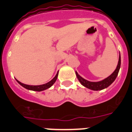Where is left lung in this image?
Masks as SVG:
<instances>
[{
  "label": "left lung",
  "mask_w": 132,
  "mask_h": 132,
  "mask_svg": "<svg viewBox=\"0 0 132 132\" xmlns=\"http://www.w3.org/2000/svg\"><path fill=\"white\" fill-rule=\"evenodd\" d=\"M120 64H121V59H120V55L117 67L116 68V70L113 71V73L111 75H109L108 77H106V78H105L102 81H100V82H89L88 80H86V79L81 77L76 71H75V74H76V76H77L79 82L86 88L93 90H102V89L107 88L109 86H110L111 84L115 81L116 78L118 76V74L119 72Z\"/></svg>",
  "instance_id": "obj_1"
}]
</instances>
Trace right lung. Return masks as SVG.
Here are the masks:
<instances>
[{
  "label": "right lung",
  "mask_w": 132,
  "mask_h": 132,
  "mask_svg": "<svg viewBox=\"0 0 132 132\" xmlns=\"http://www.w3.org/2000/svg\"><path fill=\"white\" fill-rule=\"evenodd\" d=\"M57 76H58V72H57V75H55V77L53 78L51 81H50L48 83L44 84H42V85H37V86H33V85H28V84H25L21 83V82H19V80H17V82L19 83L20 85H21L23 87L26 88V89H28V90H35V91H42V90H46V89H48V88H50V86H52L54 84L56 80L57 79Z\"/></svg>",
  "instance_id": "right-lung-1"
}]
</instances>
